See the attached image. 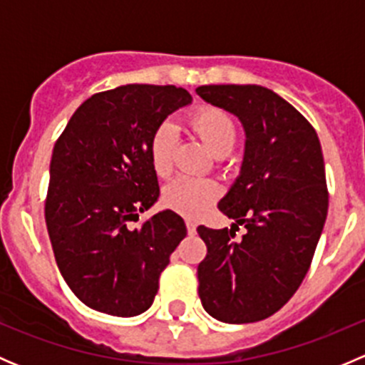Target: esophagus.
<instances>
[{
  "label": "esophagus",
  "instance_id": "1",
  "mask_svg": "<svg viewBox=\"0 0 365 365\" xmlns=\"http://www.w3.org/2000/svg\"><path fill=\"white\" fill-rule=\"evenodd\" d=\"M185 226H187V233H189V235H194V233H196V222H194V220H185Z\"/></svg>",
  "mask_w": 365,
  "mask_h": 365
}]
</instances>
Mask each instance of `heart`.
<instances>
[{"mask_svg": "<svg viewBox=\"0 0 365 365\" xmlns=\"http://www.w3.org/2000/svg\"><path fill=\"white\" fill-rule=\"evenodd\" d=\"M185 125L203 141L213 157L224 159L233 152L238 141V127L230 113L217 106L203 104L190 109ZM176 135L168 125H162L152 134L148 143V157L157 176L165 178L173 171ZM220 196V185L212 178L182 176L169 183L162 192V201L173 212L189 219L203 215Z\"/></svg>", "mask_w": 365, "mask_h": 365, "instance_id": "b5f03b06", "label": "heart"}]
</instances>
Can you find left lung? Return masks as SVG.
<instances>
[{
  "label": "left lung",
  "instance_id": "1",
  "mask_svg": "<svg viewBox=\"0 0 365 365\" xmlns=\"http://www.w3.org/2000/svg\"><path fill=\"white\" fill-rule=\"evenodd\" d=\"M196 93L237 114L247 143L242 173L219 210L231 230L200 226L205 311L224 323L277 312L304 281L329 210L325 162L314 127L289 102L256 84H210ZM248 230L236 237L237 224Z\"/></svg>",
  "mask_w": 365,
  "mask_h": 365
}]
</instances>
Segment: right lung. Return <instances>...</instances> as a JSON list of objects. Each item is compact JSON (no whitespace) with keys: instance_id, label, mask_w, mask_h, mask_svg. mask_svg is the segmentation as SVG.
<instances>
[{"instance_id":"right-lung-1","label":"right lung","mask_w":365,"mask_h":365,"mask_svg":"<svg viewBox=\"0 0 365 365\" xmlns=\"http://www.w3.org/2000/svg\"><path fill=\"white\" fill-rule=\"evenodd\" d=\"M192 101L176 86L127 84L91 95L51 157L46 224L58 268L73 295L106 314L152 305L169 256L187 227L171 210L145 219L159 197L148 143L168 114Z\"/></svg>"}]
</instances>
